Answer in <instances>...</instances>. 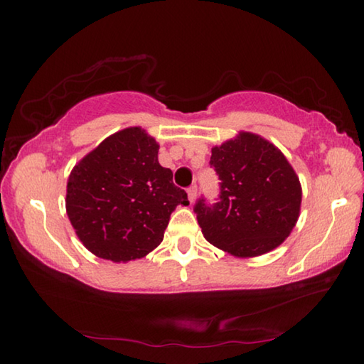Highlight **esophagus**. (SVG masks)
<instances>
[{
    "instance_id": "34e87169",
    "label": "esophagus",
    "mask_w": 364,
    "mask_h": 364,
    "mask_svg": "<svg viewBox=\"0 0 364 364\" xmlns=\"http://www.w3.org/2000/svg\"><path fill=\"white\" fill-rule=\"evenodd\" d=\"M196 196H197V188H196V186H191V188L188 189V197H189L191 204H193V202H194Z\"/></svg>"
}]
</instances>
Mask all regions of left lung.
<instances>
[{
    "label": "left lung",
    "instance_id": "1",
    "mask_svg": "<svg viewBox=\"0 0 364 364\" xmlns=\"http://www.w3.org/2000/svg\"><path fill=\"white\" fill-rule=\"evenodd\" d=\"M220 202L194 207L202 234L237 258L258 257L286 241L297 223L301 184L284 154L250 132L212 147Z\"/></svg>",
    "mask_w": 364,
    "mask_h": 364
}]
</instances>
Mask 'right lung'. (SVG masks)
<instances>
[{"instance_id": "add662e5", "label": "right lung", "mask_w": 364, "mask_h": 364, "mask_svg": "<svg viewBox=\"0 0 364 364\" xmlns=\"http://www.w3.org/2000/svg\"><path fill=\"white\" fill-rule=\"evenodd\" d=\"M157 154L159 143L144 128L128 127L72 168L67 217L91 254L117 263L143 258L162 242L176 205H189Z\"/></svg>"}]
</instances>
